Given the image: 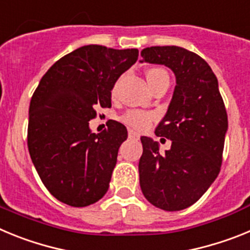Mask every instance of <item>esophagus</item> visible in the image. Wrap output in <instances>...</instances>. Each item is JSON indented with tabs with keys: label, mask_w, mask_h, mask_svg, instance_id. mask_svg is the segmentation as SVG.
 <instances>
[{
	"label": "esophagus",
	"mask_w": 250,
	"mask_h": 250,
	"mask_svg": "<svg viewBox=\"0 0 250 250\" xmlns=\"http://www.w3.org/2000/svg\"><path fill=\"white\" fill-rule=\"evenodd\" d=\"M129 138L131 139V140H138L139 134L134 131V130H129Z\"/></svg>",
	"instance_id": "34e87169"
}]
</instances>
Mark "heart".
Listing matches in <instances>:
<instances>
[{
	"label": "heart",
	"instance_id": "1",
	"mask_svg": "<svg viewBox=\"0 0 250 250\" xmlns=\"http://www.w3.org/2000/svg\"><path fill=\"white\" fill-rule=\"evenodd\" d=\"M167 72L163 68L159 67H152L150 68L149 71L146 72V79L147 81L152 80L154 77H158L160 75H164ZM123 120L129 125V126L134 127L136 130H144L150 126L151 121L154 120V115L150 112L145 111H139V110H130L126 114L124 115Z\"/></svg>",
	"mask_w": 250,
	"mask_h": 250
}]
</instances>
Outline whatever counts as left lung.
Instances as JSON below:
<instances>
[{
    "label": "left lung",
    "mask_w": 250,
    "mask_h": 250,
    "mask_svg": "<svg viewBox=\"0 0 250 250\" xmlns=\"http://www.w3.org/2000/svg\"><path fill=\"white\" fill-rule=\"evenodd\" d=\"M140 62L165 65L176 86L156 136L171 140L165 154L141 136L140 188L147 202L167 211L183 210L200 199L219 174L228 116L218 79L205 60L178 46L141 51Z\"/></svg>",
    "instance_id": "8db88e82"
}]
</instances>
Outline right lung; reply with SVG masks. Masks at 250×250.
I'll use <instances>...</instances> for the list:
<instances>
[{
  "mask_svg": "<svg viewBox=\"0 0 250 250\" xmlns=\"http://www.w3.org/2000/svg\"><path fill=\"white\" fill-rule=\"evenodd\" d=\"M138 48L87 45L48 68L32 95L27 145L43 185L60 202L87 207L109 189L127 130L114 121L95 134L89 121L98 107H111V90L136 62Z\"/></svg>",
  "mask_w": 250,
  "mask_h": 250,
  "instance_id": "right-lung-1",
  "label": "right lung"
}]
</instances>
